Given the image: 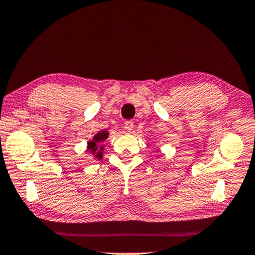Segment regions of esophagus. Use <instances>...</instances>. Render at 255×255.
Masks as SVG:
<instances>
[{
  "label": "esophagus",
  "instance_id": "obj_1",
  "mask_svg": "<svg viewBox=\"0 0 255 255\" xmlns=\"http://www.w3.org/2000/svg\"><path fill=\"white\" fill-rule=\"evenodd\" d=\"M133 122L132 121H125V123H124V128H125V130H127L128 132H131L132 130H133Z\"/></svg>",
  "mask_w": 255,
  "mask_h": 255
}]
</instances>
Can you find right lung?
<instances>
[{
	"mask_svg": "<svg viewBox=\"0 0 255 255\" xmlns=\"http://www.w3.org/2000/svg\"><path fill=\"white\" fill-rule=\"evenodd\" d=\"M107 138H108V132L105 130V131L99 132L98 134H95L93 140H91V141L88 142V152L95 154L94 156L99 158V160L102 158V149H103L102 146L101 147H99V146H100V143L105 141ZM99 149H100L101 150L99 151Z\"/></svg>",
	"mask_w": 255,
	"mask_h": 255,
	"instance_id": "right-lung-1",
	"label": "right lung"
}]
</instances>
